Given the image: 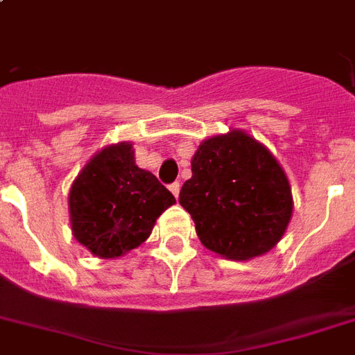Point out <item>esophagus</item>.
I'll return each instance as SVG.
<instances>
[{
  "label": "esophagus",
  "mask_w": 355,
  "mask_h": 355,
  "mask_svg": "<svg viewBox=\"0 0 355 355\" xmlns=\"http://www.w3.org/2000/svg\"><path fill=\"white\" fill-rule=\"evenodd\" d=\"M168 189H171L172 194H174L175 198H178V196H180V190H181V183H180V181H174V183H172L171 187H168Z\"/></svg>",
  "instance_id": "1"
}]
</instances>
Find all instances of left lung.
Returning a JSON list of instances; mask_svg holds the SVG:
<instances>
[{"instance_id": "obj_1", "label": "left lung", "mask_w": 355, "mask_h": 355, "mask_svg": "<svg viewBox=\"0 0 355 355\" xmlns=\"http://www.w3.org/2000/svg\"><path fill=\"white\" fill-rule=\"evenodd\" d=\"M180 203L205 247L236 261L270 250L292 218L285 172L261 143L241 130L199 145Z\"/></svg>"}]
</instances>
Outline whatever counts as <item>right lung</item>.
I'll list each match as a JSON object with an SVG mask.
<instances>
[{
	"label": "right lung",
	"instance_id": "right-lung-1",
	"mask_svg": "<svg viewBox=\"0 0 355 355\" xmlns=\"http://www.w3.org/2000/svg\"><path fill=\"white\" fill-rule=\"evenodd\" d=\"M175 198L134 161L128 143L107 146L87 163L69 196L72 232L98 257H119L150 236Z\"/></svg>",
	"mask_w": 355,
	"mask_h": 355
}]
</instances>
